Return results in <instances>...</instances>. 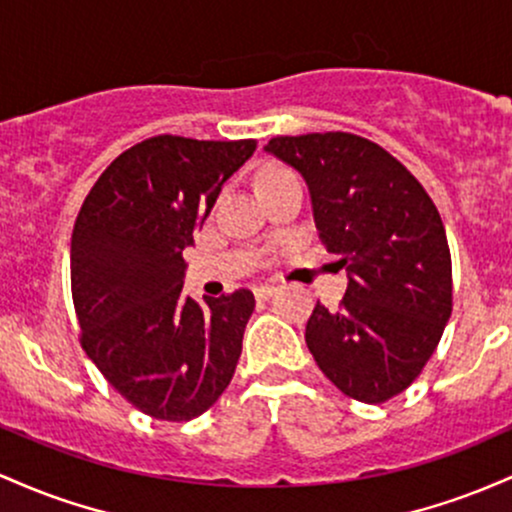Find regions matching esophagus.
<instances>
[{
  "label": "esophagus",
  "instance_id": "esophagus-1",
  "mask_svg": "<svg viewBox=\"0 0 512 512\" xmlns=\"http://www.w3.org/2000/svg\"><path fill=\"white\" fill-rule=\"evenodd\" d=\"M273 292H275L273 285H256V287H254L256 300H268V297H271Z\"/></svg>",
  "mask_w": 512,
  "mask_h": 512
}]
</instances>
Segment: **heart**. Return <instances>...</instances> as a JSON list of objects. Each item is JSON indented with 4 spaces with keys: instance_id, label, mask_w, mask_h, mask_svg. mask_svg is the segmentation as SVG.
Segmentation results:
<instances>
[{
    "instance_id": "b5f03b06",
    "label": "heart",
    "mask_w": 512,
    "mask_h": 512,
    "mask_svg": "<svg viewBox=\"0 0 512 512\" xmlns=\"http://www.w3.org/2000/svg\"><path fill=\"white\" fill-rule=\"evenodd\" d=\"M283 171H290V169H283V166H266V169H261V174H258L256 181L268 179V176H278V174H283Z\"/></svg>"
}]
</instances>
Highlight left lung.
<instances>
[{
	"label": "left lung",
	"instance_id": "left-lung-1",
	"mask_svg": "<svg viewBox=\"0 0 512 512\" xmlns=\"http://www.w3.org/2000/svg\"><path fill=\"white\" fill-rule=\"evenodd\" d=\"M266 149L307 181L326 251L348 290L317 302L304 341L348 399L384 404L411 387L452 314V258L440 212L387 149L353 132L273 137Z\"/></svg>",
	"mask_w": 512,
	"mask_h": 512
}]
</instances>
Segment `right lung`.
<instances>
[{"instance_id":"1","label":"right lung","mask_w":512,"mask_h":512,"mask_svg":"<svg viewBox=\"0 0 512 512\" xmlns=\"http://www.w3.org/2000/svg\"><path fill=\"white\" fill-rule=\"evenodd\" d=\"M256 140L157 135L118 154L84 198L70 278L79 343L135 409L191 421L220 399L241 355L251 290L183 295V249Z\"/></svg>"}]
</instances>
